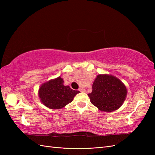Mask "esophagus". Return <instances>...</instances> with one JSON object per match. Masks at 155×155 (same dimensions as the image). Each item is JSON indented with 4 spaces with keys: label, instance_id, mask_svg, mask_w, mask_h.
<instances>
[{
    "label": "esophagus",
    "instance_id": "1",
    "mask_svg": "<svg viewBox=\"0 0 155 155\" xmlns=\"http://www.w3.org/2000/svg\"><path fill=\"white\" fill-rule=\"evenodd\" d=\"M79 91H80V92H85V91H86V90L85 88H79Z\"/></svg>",
    "mask_w": 155,
    "mask_h": 155
}]
</instances>
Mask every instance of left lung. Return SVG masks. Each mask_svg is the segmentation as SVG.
<instances>
[{
	"instance_id": "8db88e82",
	"label": "left lung",
	"mask_w": 155,
	"mask_h": 155,
	"mask_svg": "<svg viewBox=\"0 0 155 155\" xmlns=\"http://www.w3.org/2000/svg\"><path fill=\"white\" fill-rule=\"evenodd\" d=\"M92 88V92L88 94L91 102L104 112H112L119 109L127 94L122 81L112 75H97Z\"/></svg>"
}]
</instances>
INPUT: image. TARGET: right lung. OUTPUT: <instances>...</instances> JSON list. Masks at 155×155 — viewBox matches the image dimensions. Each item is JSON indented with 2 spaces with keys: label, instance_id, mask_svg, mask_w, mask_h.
I'll use <instances>...</instances> for the list:
<instances>
[{
  "label": "right lung",
  "instance_id": "right-lung-1",
  "mask_svg": "<svg viewBox=\"0 0 155 155\" xmlns=\"http://www.w3.org/2000/svg\"><path fill=\"white\" fill-rule=\"evenodd\" d=\"M63 78L58 77L43 83L39 89L41 101L51 109H59L72 102L74 96L79 93L69 86L64 85Z\"/></svg>",
  "mask_w": 155,
  "mask_h": 155
}]
</instances>
